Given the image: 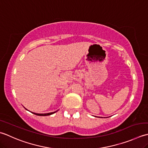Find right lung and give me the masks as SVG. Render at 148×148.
Segmentation results:
<instances>
[{
	"mask_svg": "<svg viewBox=\"0 0 148 148\" xmlns=\"http://www.w3.org/2000/svg\"><path fill=\"white\" fill-rule=\"evenodd\" d=\"M57 111L56 112H50V113H47V114H38V113H34V112H32V114H35V115H37V116H50L51 114H53L54 113H56Z\"/></svg>",
	"mask_w": 148,
	"mask_h": 148,
	"instance_id": "obj_1",
	"label": "right lung"
}]
</instances>
